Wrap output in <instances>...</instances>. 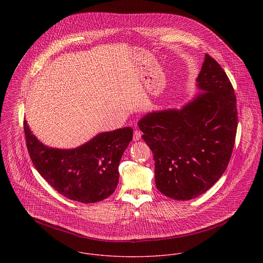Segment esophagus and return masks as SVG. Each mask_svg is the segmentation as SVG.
Masks as SVG:
<instances>
[{
    "label": "esophagus",
    "mask_w": 263,
    "mask_h": 263,
    "mask_svg": "<svg viewBox=\"0 0 263 263\" xmlns=\"http://www.w3.org/2000/svg\"><path fill=\"white\" fill-rule=\"evenodd\" d=\"M141 137H142V133H141V130H139V129H135V132H134V141H135V142L139 141V140L141 139Z\"/></svg>",
    "instance_id": "obj_1"
}]
</instances>
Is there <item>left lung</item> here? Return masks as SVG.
Returning a JSON list of instances; mask_svg holds the SVG:
<instances>
[{
    "instance_id": "8db88e82",
    "label": "left lung",
    "mask_w": 263,
    "mask_h": 263,
    "mask_svg": "<svg viewBox=\"0 0 263 263\" xmlns=\"http://www.w3.org/2000/svg\"><path fill=\"white\" fill-rule=\"evenodd\" d=\"M196 82L204 92L182 109L149 113L139 121L154 155L156 186L176 200L195 198L220 179L236 139L234 88L208 53Z\"/></svg>"
}]
</instances>
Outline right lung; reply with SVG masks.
I'll return each instance as SVG.
<instances>
[{"label": "right lung", "instance_id": "right-lung-1", "mask_svg": "<svg viewBox=\"0 0 263 263\" xmlns=\"http://www.w3.org/2000/svg\"><path fill=\"white\" fill-rule=\"evenodd\" d=\"M31 161L47 183L69 199L93 203L111 195L119 179L118 165L133 140V128L101 133L73 150L48 148L23 122Z\"/></svg>", "mask_w": 263, "mask_h": 263}]
</instances>
